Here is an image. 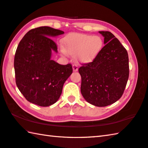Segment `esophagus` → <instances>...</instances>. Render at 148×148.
Wrapping results in <instances>:
<instances>
[{"label":"esophagus","mask_w":148,"mask_h":148,"mask_svg":"<svg viewBox=\"0 0 148 148\" xmlns=\"http://www.w3.org/2000/svg\"><path fill=\"white\" fill-rule=\"evenodd\" d=\"M72 69H73L74 72H77V70H78L77 66L76 65H72Z\"/></svg>","instance_id":"34e87169"}]
</instances>
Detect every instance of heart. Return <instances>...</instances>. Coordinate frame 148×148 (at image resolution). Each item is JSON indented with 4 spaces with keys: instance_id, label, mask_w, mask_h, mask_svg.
<instances>
[{
    "instance_id": "1",
    "label": "heart",
    "mask_w": 148,
    "mask_h": 148,
    "mask_svg": "<svg viewBox=\"0 0 148 148\" xmlns=\"http://www.w3.org/2000/svg\"><path fill=\"white\" fill-rule=\"evenodd\" d=\"M63 50L75 56L82 64H88L97 58L104 47V40L99 36L71 33L62 40Z\"/></svg>"
}]
</instances>
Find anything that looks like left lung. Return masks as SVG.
<instances>
[{
	"label": "left lung",
	"mask_w": 148,
	"mask_h": 148,
	"mask_svg": "<svg viewBox=\"0 0 148 148\" xmlns=\"http://www.w3.org/2000/svg\"><path fill=\"white\" fill-rule=\"evenodd\" d=\"M104 37L102 51L93 62L79 69L81 92L88 103L103 107L122 96L129 77L127 51L109 31H99Z\"/></svg>",
	"instance_id": "obj_1"
}]
</instances>
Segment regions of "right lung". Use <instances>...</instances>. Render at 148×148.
<instances>
[{
    "label": "right lung",
    "mask_w": 148,
    "mask_h": 148,
    "mask_svg": "<svg viewBox=\"0 0 148 148\" xmlns=\"http://www.w3.org/2000/svg\"><path fill=\"white\" fill-rule=\"evenodd\" d=\"M64 32L47 26L29 31L20 42L14 60L16 84L30 103L49 106L58 100L63 86L72 73L71 64L65 65L51 60L58 53L52 40Z\"/></svg>",
    "instance_id": "obj_1"
}]
</instances>
